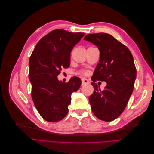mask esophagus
<instances>
[{
    "label": "esophagus",
    "mask_w": 154,
    "mask_h": 154,
    "mask_svg": "<svg viewBox=\"0 0 154 154\" xmlns=\"http://www.w3.org/2000/svg\"><path fill=\"white\" fill-rule=\"evenodd\" d=\"M82 85H85V84H87V83H89V81H88L87 78H82Z\"/></svg>",
    "instance_id": "esophagus-1"
}]
</instances>
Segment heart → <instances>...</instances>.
Instances as JSON below:
<instances>
[{"instance_id": "1", "label": "heart", "mask_w": 154, "mask_h": 154, "mask_svg": "<svg viewBox=\"0 0 154 154\" xmlns=\"http://www.w3.org/2000/svg\"><path fill=\"white\" fill-rule=\"evenodd\" d=\"M82 73H84V72H82Z\"/></svg>"}]
</instances>
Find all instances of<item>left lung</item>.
<instances>
[{"instance_id":"left-lung-1","label":"left lung","mask_w":154,"mask_h":154,"mask_svg":"<svg viewBox=\"0 0 154 154\" xmlns=\"http://www.w3.org/2000/svg\"><path fill=\"white\" fill-rule=\"evenodd\" d=\"M84 40L98 48L99 63L91 78L94 92L89 97L92 112L105 122H111L122 114L131 96L136 78V68L130 50L107 33L89 34ZM107 83L101 91L95 82Z\"/></svg>"}]
</instances>
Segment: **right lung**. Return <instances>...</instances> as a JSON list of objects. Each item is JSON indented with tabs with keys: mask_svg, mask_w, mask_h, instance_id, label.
<instances>
[{
	"mask_svg": "<svg viewBox=\"0 0 154 154\" xmlns=\"http://www.w3.org/2000/svg\"><path fill=\"white\" fill-rule=\"evenodd\" d=\"M85 35L64 29L53 30L41 38L29 60L31 97L38 113L45 120L57 122L68 113L71 94L80 88V78H71L67 83L57 76L62 69L70 66L73 47Z\"/></svg>",
	"mask_w": 154,
	"mask_h": 154,
	"instance_id": "1",
	"label": "right lung"
}]
</instances>
